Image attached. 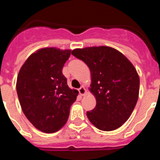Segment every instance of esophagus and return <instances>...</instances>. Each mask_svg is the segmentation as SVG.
<instances>
[{
	"label": "esophagus",
	"instance_id": "obj_1",
	"mask_svg": "<svg viewBox=\"0 0 160 160\" xmlns=\"http://www.w3.org/2000/svg\"><path fill=\"white\" fill-rule=\"evenodd\" d=\"M78 91H79V93H80L81 95H83L86 94V89H85V88L83 87V86L80 87V88L78 89Z\"/></svg>",
	"mask_w": 160,
	"mask_h": 160
}]
</instances>
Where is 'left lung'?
Segmentation results:
<instances>
[{"instance_id": "1", "label": "left lung", "mask_w": 160, "mask_h": 160, "mask_svg": "<svg viewBox=\"0 0 160 160\" xmlns=\"http://www.w3.org/2000/svg\"><path fill=\"white\" fill-rule=\"evenodd\" d=\"M72 54L90 68L91 92L96 106L87 112L89 121L102 131L122 126L138 99L140 79L133 65L122 53L108 46L76 49Z\"/></svg>"}]
</instances>
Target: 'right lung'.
<instances>
[{"instance_id": "add662e5", "label": "right lung", "mask_w": 160, "mask_h": 160, "mask_svg": "<svg viewBox=\"0 0 160 160\" xmlns=\"http://www.w3.org/2000/svg\"><path fill=\"white\" fill-rule=\"evenodd\" d=\"M71 50L44 48L28 58L19 70L16 92L23 114L35 128L47 133L59 130L69 116L78 92L62 73Z\"/></svg>"}]
</instances>
